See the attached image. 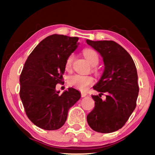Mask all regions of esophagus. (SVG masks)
Listing matches in <instances>:
<instances>
[{"label":"esophagus","instance_id":"esophagus-1","mask_svg":"<svg viewBox=\"0 0 155 155\" xmlns=\"http://www.w3.org/2000/svg\"><path fill=\"white\" fill-rule=\"evenodd\" d=\"M87 93H85V92H81V97H85L86 96H87Z\"/></svg>","mask_w":155,"mask_h":155}]
</instances>
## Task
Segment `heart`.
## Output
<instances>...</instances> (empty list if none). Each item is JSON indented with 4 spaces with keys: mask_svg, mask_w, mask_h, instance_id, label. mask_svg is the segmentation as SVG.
Wrapping results in <instances>:
<instances>
[{
    "mask_svg": "<svg viewBox=\"0 0 155 155\" xmlns=\"http://www.w3.org/2000/svg\"><path fill=\"white\" fill-rule=\"evenodd\" d=\"M83 54L86 59L92 66H96L99 62V57L98 53L94 50L85 49ZM74 54H71L68 57L65 61V68L69 70L72 66ZM70 85L81 91H86L91 85L94 83V78L90 76H85L81 74H74L70 77L68 80Z\"/></svg>",
    "mask_w": 155,
    "mask_h": 155,
    "instance_id": "b5f03b06",
    "label": "heart"
}]
</instances>
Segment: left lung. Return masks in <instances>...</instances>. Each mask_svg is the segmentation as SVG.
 <instances>
[{
  "label": "left lung",
  "mask_w": 155,
  "mask_h": 155,
  "mask_svg": "<svg viewBox=\"0 0 155 155\" xmlns=\"http://www.w3.org/2000/svg\"><path fill=\"white\" fill-rule=\"evenodd\" d=\"M103 57V74L93 88L100 92L92 95L95 107L87 116L91 129L109 133L121 128L136 107L139 94L137 72L128 52L114 41L86 40ZM106 93V98L101 96Z\"/></svg>",
  "instance_id": "left-lung-1"
}]
</instances>
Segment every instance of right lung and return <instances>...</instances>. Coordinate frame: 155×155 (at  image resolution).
Masks as SVG:
<instances>
[{
	"mask_svg": "<svg viewBox=\"0 0 155 155\" xmlns=\"http://www.w3.org/2000/svg\"><path fill=\"white\" fill-rule=\"evenodd\" d=\"M78 38L53 34L34 48L20 77V96L27 115L37 127L57 130L65 124L68 113L81 98V93L69 87L59 94L65 61L78 47Z\"/></svg>",
	"mask_w": 155,
	"mask_h": 155,
	"instance_id": "add662e5",
	"label": "right lung"
}]
</instances>
